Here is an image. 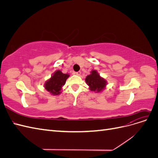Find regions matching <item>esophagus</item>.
Segmentation results:
<instances>
[{
    "label": "esophagus",
    "mask_w": 158,
    "mask_h": 158,
    "mask_svg": "<svg viewBox=\"0 0 158 158\" xmlns=\"http://www.w3.org/2000/svg\"><path fill=\"white\" fill-rule=\"evenodd\" d=\"M75 74H76V75H78V76H80V75L81 74V72H80V71H78V72H76V73H75Z\"/></svg>",
    "instance_id": "obj_1"
}]
</instances>
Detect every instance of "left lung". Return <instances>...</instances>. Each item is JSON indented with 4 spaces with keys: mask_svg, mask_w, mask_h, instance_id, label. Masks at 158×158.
<instances>
[{
    "mask_svg": "<svg viewBox=\"0 0 158 158\" xmlns=\"http://www.w3.org/2000/svg\"><path fill=\"white\" fill-rule=\"evenodd\" d=\"M85 82L89 85L90 90L97 92H101L106 85V81L100 77L97 71L95 70H93L92 74L87 76Z\"/></svg>",
    "mask_w": 158,
    "mask_h": 158,
    "instance_id": "1",
    "label": "left lung"
}]
</instances>
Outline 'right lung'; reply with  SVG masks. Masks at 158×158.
I'll use <instances>...</instances> for the list:
<instances>
[{"label": "right lung", "instance_id": "right-lung-1", "mask_svg": "<svg viewBox=\"0 0 158 158\" xmlns=\"http://www.w3.org/2000/svg\"><path fill=\"white\" fill-rule=\"evenodd\" d=\"M69 76V74H63L60 70L56 71L51 78L45 83V89L53 95L59 94L62 87L64 85Z\"/></svg>", "mask_w": 158, "mask_h": 158}]
</instances>
